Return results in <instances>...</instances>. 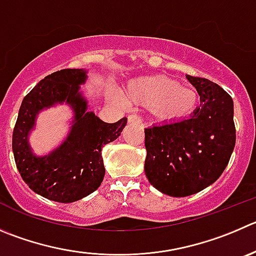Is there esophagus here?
<instances>
[{"mask_svg":"<svg viewBox=\"0 0 256 256\" xmlns=\"http://www.w3.org/2000/svg\"><path fill=\"white\" fill-rule=\"evenodd\" d=\"M128 123L140 124V118L137 116V114H130V116H128Z\"/></svg>","mask_w":256,"mask_h":256,"instance_id":"obj_1","label":"esophagus"}]
</instances>
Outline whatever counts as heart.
Masks as SVG:
<instances>
[{"label": "heart", "mask_w": 256, "mask_h": 256, "mask_svg": "<svg viewBox=\"0 0 256 256\" xmlns=\"http://www.w3.org/2000/svg\"><path fill=\"white\" fill-rule=\"evenodd\" d=\"M128 96L133 103L152 108L153 113L162 120L182 118L197 103L194 90L162 75L133 80L128 86Z\"/></svg>", "instance_id": "1"}]
</instances>
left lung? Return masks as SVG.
Wrapping results in <instances>:
<instances>
[{
    "label": "left lung",
    "mask_w": 256,
    "mask_h": 256,
    "mask_svg": "<svg viewBox=\"0 0 256 256\" xmlns=\"http://www.w3.org/2000/svg\"><path fill=\"white\" fill-rule=\"evenodd\" d=\"M200 96L188 118L146 128L148 181L162 194L184 197L212 184L230 160L235 147L234 102L221 86L186 75Z\"/></svg>",
    "instance_id": "left-lung-1"
}]
</instances>
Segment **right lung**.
Returning a JSON list of instances; mask_svg holds the SVG:
<instances>
[{
    "label": "right lung",
    "instance_id": "right-lung-1",
    "mask_svg": "<svg viewBox=\"0 0 256 256\" xmlns=\"http://www.w3.org/2000/svg\"><path fill=\"white\" fill-rule=\"evenodd\" d=\"M88 70L64 69L44 78L21 103L12 136V150L18 172L28 186L40 196L56 202H75L93 194L103 182L102 148L120 136L126 118L106 123L88 110L80 85ZM66 104L73 112L66 140L48 154L38 156L30 144L40 111Z\"/></svg>",
    "mask_w": 256,
    "mask_h": 256
}]
</instances>
